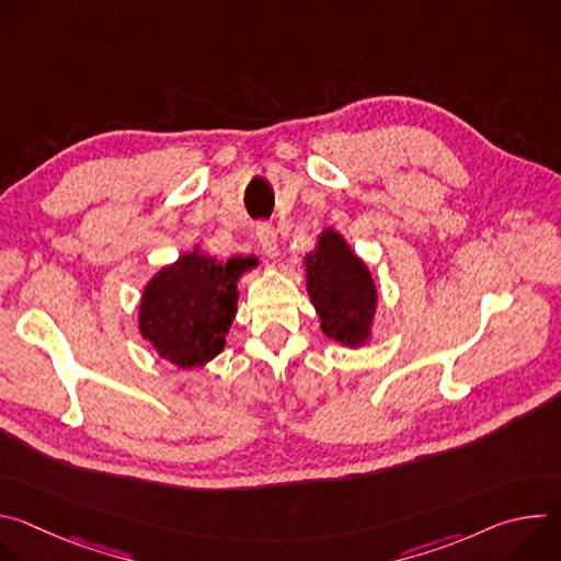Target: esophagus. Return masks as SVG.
Segmentation results:
<instances>
[{
    "mask_svg": "<svg viewBox=\"0 0 561 561\" xmlns=\"http://www.w3.org/2000/svg\"><path fill=\"white\" fill-rule=\"evenodd\" d=\"M257 242H260L264 255H268V257H277L279 255L277 230L271 224H260L257 226Z\"/></svg>",
    "mask_w": 561,
    "mask_h": 561,
    "instance_id": "esophagus-1",
    "label": "esophagus"
}]
</instances>
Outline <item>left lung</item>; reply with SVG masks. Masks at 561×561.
<instances>
[{
  "instance_id": "obj_1",
  "label": "left lung",
  "mask_w": 561,
  "mask_h": 561,
  "mask_svg": "<svg viewBox=\"0 0 561 561\" xmlns=\"http://www.w3.org/2000/svg\"><path fill=\"white\" fill-rule=\"evenodd\" d=\"M308 295L322 319V331L342 344L362 346L368 340L377 290L362 260L353 255L340 232L324 230L319 247L306 255Z\"/></svg>"
}]
</instances>
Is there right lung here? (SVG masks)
<instances>
[{"label":"right lung","mask_w":561,"mask_h":561,"mask_svg":"<svg viewBox=\"0 0 561 561\" xmlns=\"http://www.w3.org/2000/svg\"><path fill=\"white\" fill-rule=\"evenodd\" d=\"M255 257L226 264L199 253L159 271L144 290L139 331L157 353L180 368H195L221 353L237 312V277Z\"/></svg>","instance_id":"add662e5"}]
</instances>
